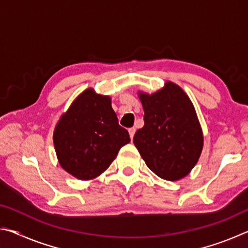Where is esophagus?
<instances>
[{"label": "esophagus", "instance_id": "34e87169", "mask_svg": "<svg viewBox=\"0 0 248 248\" xmlns=\"http://www.w3.org/2000/svg\"><path fill=\"white\" fill-rule=\"evenodd\" d=\"M129 134H130V138H131V139H133V136H134V133H136V128L134 127H132V128H129Z\"/></svg>", "mask_w": 248, "mask_h": 248}]
</instances>
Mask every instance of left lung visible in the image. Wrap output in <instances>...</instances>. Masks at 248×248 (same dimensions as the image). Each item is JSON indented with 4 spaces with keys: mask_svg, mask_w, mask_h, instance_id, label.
<instances>
[{
    "mask_svg": "<svg viewBox=\"0 0 248 248\" xmlns=\"http://www.w3.org/2000/svg\"><path fill=\"white\" fill-rule=\"evenodd\" d=\"M144 125L133 143L149 169L166 180L183 178L196 165L203 138L194 105L179 86L167 82L152 95L140 93Z\"/></svg>",
    "mask_w": 248,
    "mask_h": 248,
    "instance_id": "8db88e82",
    "label": "left lung"
}]
</instances>
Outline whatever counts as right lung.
<instances>
[{"mask_svg":"<svg viewBox=\"0 0 248 248\" xmlns=\"http://www.w3.org/2000/svg\"><path fill=\"white\" fill-rule=\"evenodd\" d=\"M130 142L127 130L118 124L108 96L86 90L61 117L53 143L61 166L81 180L106 170L121 146Z\"/></svg>","mask_w":248,"mask_h":248,"instance_id":"add662e5","label":"right lung"}]
</instances>
